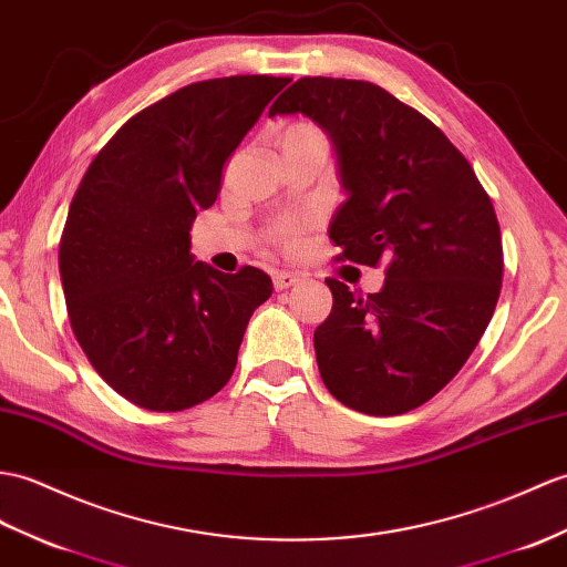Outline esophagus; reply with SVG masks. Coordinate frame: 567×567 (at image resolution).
Wrapping results in <instances>:
<instances>
[{"instance_id":"esophagus-1","label":"esophagus","mask_w":567,"mask_h":567,"mask_svg":"<svg viewBox=\"0 0 567 567\" xmlns=\"http://www.w3.org/2000/svg\"><path fill=\"white\" fill-rule=\"evenodd\" d=\"M299 282H301V275H297V272H275V278H272V285H275V289H278V292L295 287Z\"/></svg>"}]
</instances>
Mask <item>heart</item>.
Here are the masks:
<instances>
[{
  "label": "heart",
  "instance_id": "obj_1",
  "mask_svg": "<svg viewBox=\"0 0 567 567\" xmlns=\"http://www.w3.org/2000/svg\"><path fill=\"white\" fill-rule=\"evenodd\" d=\"M307 130H313V125H309V123H295V125H287L285 130H282V135H297V133H307ZM292 227H282L280 229V241H285V244H289L292 241Z\"/></svg>",
  "mask_w": 567,
  "mask_h": 567
}]
</instances>
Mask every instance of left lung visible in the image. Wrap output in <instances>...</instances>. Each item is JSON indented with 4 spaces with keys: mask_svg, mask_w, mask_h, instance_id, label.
<instances>
[{
    "mask_svg": "<svg viewBox=\"0 0 567 567\" xmlns=\"http://www.w3.org/2000/svg\"><path fill=\"white\" fill-rule=\"evenodd\" d=\"M305 113L331 135L348 200L328 227L336 260L386 266L377 295L328 278L316 328L326 389L367 415H401L462 370L503 287V239L466 156L423 113L360 79L305 76L270 115Z\"/></svg>",
    "mask_w": 567,
    "mask_h": 567,
    "instance_id": "obj_1",
    "label": "left lung"
}]
</instances>
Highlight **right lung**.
Masks as SVG:
<instances>
[{
  "label": "right lung",
  "instance_id": "obj_1",
  "mask_svg": "<svg viewBox=\"0 0 567 567\" xmlns=\"http://www.w3.org/2000/svg\"><path fill=\"white\" fill-rule=\"evenodd\" d=\"M287 76L205 79L156 101L89 164L60 239L76 343L99 377L147 411L213 399L234 374L248 319L272 292L262 270L224 275L190 256L221 171Z\"/></svg>",
  "mask_w": 567,
  "mask_h": 567
}]
</instances>
